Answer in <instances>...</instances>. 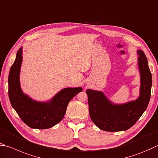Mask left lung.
<instances>
[{
    "label": "left lung",
    "instance_id": "8db88e82",
    "mask_svg": "<svg viewBox=\"0 0 158 158\" xmlns=\"http://www.w3.org/2000/svg\"><path fill=\"white\" fill-rule=\"evenodd\" d=\"M140 73L139 96L135 100L116 105L103 92L87 89L89 115L91 120L101 130L122 131L133 127L147 108L151 98L152 76L144 52L138 50Z\"/></svg>",
    "mask_w": 158,
    "mask_h": 158
}]
</instances>
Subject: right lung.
<instances>
[{"label":"right lung","instance_id":"add662e5","mask_svg":"<svg viewBox=\"0 0 158 158\" xmlns=\"http://www.w3.org/2000/svg\"><path fill=\"white\" fill-rule=\"evenodd\" d=\"M22 47L11 67L8 78L9 98L11 105L19 117L32 129H46L62 120L70 100L82 91L81 87L65 88L48 102H38L23 92L20 85V71L23 56Z\"/></svg>","mask_w":158,"mask_h":158}]
</instances>
